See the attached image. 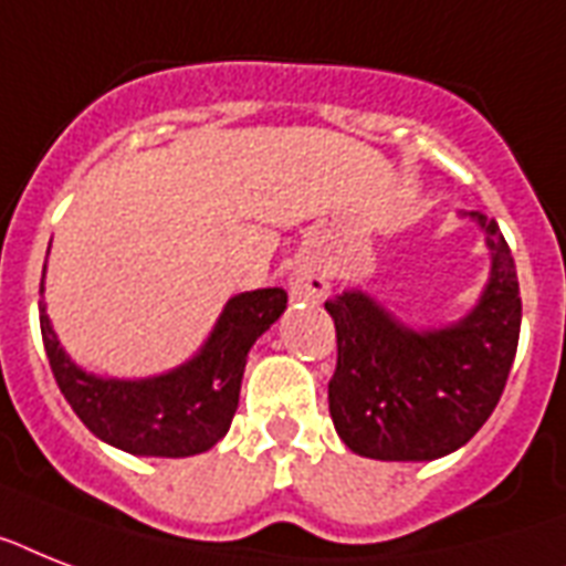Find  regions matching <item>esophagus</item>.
<instances>
[{"label": "esophagus", "instance_id": "esophagus-1", "mask_svg": "<svg viewBox=\"0 0 566 566\" xmlns=\"http://www.w3.org/2000/svg\"><path fill=\"white\" fill-rule=\"evenodd\" d=\"M291 293L293 298L319 302V298L328 296V279L314 268H296L291 273Z\"/></svg>", "mask_w": 566, "mask_h": 566}]
</instances>
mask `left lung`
Listing matches in <instances>:
<instances>
[{"instance_id": "obj_1", "label": "left lung", "mask_w": 566, "mask_h": 566, "mask_svg": "<svg viewBox=\"0 0 566 566\" xmlns=\"http://www.w3.org/2000/svg\"><path fill=\"white\" fill-rule=\"evenodd\" d=\"M480 220L491 282L453 328H403L360 291L325 302L337 328L328 410L339 439L366 459L424 462L462 448L497 407L521 337V287L506 238Z\"/></svg>"}]
</instances>
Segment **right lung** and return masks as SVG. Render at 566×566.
I'll use <instances>...</instances> for the list:
<instances>
[{
  "instance_id": "obj_1",
  "label": "right lung",
  "mask_w": 566,
  "mask_h": 566,
  "mask_svg": "<svg viewBox=\"0 0 566 566\" xmlns=\"http://www.w3.org/2000/svg\"><path fill=\"white\" fill-rule=\"evenodd\" d=\"M284 305L282 287L229 298L203 352L171 375L148 380H104L77 369L60 348L43 302L40 331L60 392L98 439L139 457H195L227 436L247 355Z\"/></svg>"
}]
</instances>
